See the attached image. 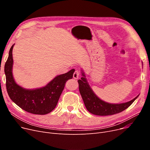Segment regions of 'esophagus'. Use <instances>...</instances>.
<instances>
[{
	"instance_id": "esophagus-1",
	"label": "esophagus",
	"mask_w": 150,
	"mask_h": 150,
	"mask_svg": "<svg viewBox=\"0 0 150 150\" xmlns=\"http://www.w3.org/2000/svg\"><path fill=\"white\" fill-rule=\"evenodd\" d=\"M80 76V72L78 70H75V72L74 73L73 77L74 79H78V78Z\"/></svg>"
}]
</instances>
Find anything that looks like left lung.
I'll return each mask as SVG.
<instances>
[{"mask_svg": "<svg viewBox=\"0 0 150 150\" xmlns=\"http://www.w3.org/2000/svg\"><path fill=\"white\" fill-rule=\"evenodd\" d=\"M81 80H78L79 91L84 105L88 111L92 114L97 115H110L118 114L127 109L139 95L129 101L123 103H110L99 98L93 92L86 78L84 72L81 70Z\"/></svg>", "mask_w": 150, "mask_h": 150, "instance_id": "1", "label": "left lung"}]
</instances>
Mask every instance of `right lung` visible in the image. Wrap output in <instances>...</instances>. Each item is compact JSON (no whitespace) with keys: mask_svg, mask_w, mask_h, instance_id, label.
<instances>
[{"mask_svg":"<svg viewBox=\"0 0 150 150\" xmlns=\"http://www.w3.org/2000/svg\"><path fill=\"white\" fill-rule=\"evenodd\" d=\"M14 45L10 50L4 69L8 94L15 104L28 112L38 115L50 113L56 107L66 81L72 78L75 69L55 76L44 87L33 89L23 88L16 83L13 75Z\"/></svg>","mask_w":150,"mask_h":150,"instance_id":"right-lung-1","label":"right lung"}]
</instances>
